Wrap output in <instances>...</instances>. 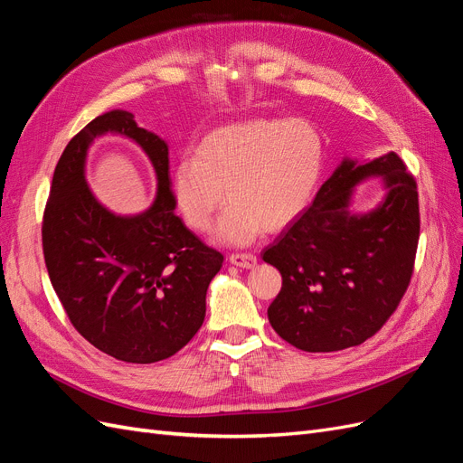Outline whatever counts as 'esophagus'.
I'll return each instance as SVG.
<instances>
[{"instance_id": "1", "label": "esophagus", "mask_w": 463, "mask_h": 463, "mask_svg": "<svg viewBox=\"0 0 463 463\" xmlns=\"http://www.w3.org/2000/svg\"><path fill=\"white\" fill-rule=\"evenodd\" d=\"M230 262L235 266H241V269H253L257 264V257L253 253H233L230 255Z\"/></svg>"}]
</instances>
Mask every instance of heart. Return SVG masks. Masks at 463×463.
Instances as JSON below:
<instances>
[{"label": "heart", "instance_id": "obj_1", "mask_svg": "<svg viewBox=\"0 0 463 463\" xmlns=\"http://www.w3.org/2000/svg\"><path fill=\"white\" fill-rule=\"evenodd\" d=\"M325 160L318 131L303 119H249L201 138L194 156L172 170L170 193L194 232L213 228L226 203L216 240L247 245L286 228L311 203Z\"/></svg>", "mask_w": 463, "mask_h": 463}]
</instances>
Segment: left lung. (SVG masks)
Here are the masks:
<instances>
[{"label":"left lung","instance_id":"left-lung-1","mask_svg":"<svg viewBox=\"0 0 463 463\" xmlns=\"http://www.w3.org/2000/svg\"><path fill=\"white\" fill-rule=\"evenodd\" d=\"M383 175L385 201L367 215L348 213L359 180ZM415 177L396 152L367 164L344 160L313 204L262 250L282 274L269 307L278 335L303 352L359 345L398 309L419 243Z\"/></svg>","mask_w":463,"mask_h":463}]
</instances>
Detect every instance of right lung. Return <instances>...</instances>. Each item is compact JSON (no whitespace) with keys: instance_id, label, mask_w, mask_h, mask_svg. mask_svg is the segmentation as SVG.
I'll return each instance as SVG.
<instances>
[{"instance_id":"add662e5","label":"right lung","mask_w":463,"mask_h":463,"mask_svg":"<svg viewBox=\"0 0 463 463\" xmlns=\"http://www.w3.org/2000/svg\"><path fill=\"white\" fill-rule=\"evenodd\" d=\"M104 132L133 137L155 165L157 201L143 215H111L86 185V150ZM42 249L75 330L128 363L162 361L189 344L203 326L206 289L223 262L175 214L167 145L123 109L98 116L65 146L42 218Z\"/></svg>"}]
</instances>
